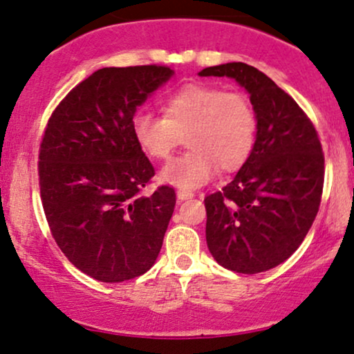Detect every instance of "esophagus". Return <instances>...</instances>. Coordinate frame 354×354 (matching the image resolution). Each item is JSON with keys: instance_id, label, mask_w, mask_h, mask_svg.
Listing matches in <instances>:
<instances>
[{"instance_id": "obj_1", "label": "esophagus", "mask_w": 354, "mask_h": 354, "mask_svg": "<svg viewBox=\"0 0 354 354\" xmlns=\"http://www.w3.org/2000/svg\"><path fill=\"white\" fill-rule=\"evenodd\" d=\"M176 196H178V200H191V198L194 196L193 193H191V191H185V189H178L176 191Z\"/></svg>"}]
</instances>
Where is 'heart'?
I'll return each mask as SVG.
<instances>
[{
  "mask_svg": "<svg viewBox=\"0 0 354 354\" xmlns=\"http://www.w3.org/2000/svg\"><path fill=\"white\" fill-rule=\"evenodd\" d=\"M165 116L138 111L133 136L145 154L165 160L186 135L189 151L161 169V180L185 191L205 186L223 171L241 168L256 141V116L250 100L209 84H188L163 103Z\"/></svg>",
  "mask_w": 354,
  "mask_h": 354,
  "instance_id": "b5f03b06",
  "label": "heart"
}]
</instances>
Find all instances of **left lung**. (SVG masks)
<instances>
[{
	"mask_svg": "<svg viewBox=\"0 0 354 354\" xmlns=\"http://www.w3.org/2000/svg\"><path fill=\"white\" fill-rule=\"evenodd\" d=\"M250 95L256 141L246 163L221 191L205 198L206 243L223 268L256 274L298 250L319 209L324 156L315 126L288 93L246 63L209 66Z\"/></svg>",
	"mask_w": 354,
	"mask_h": 354,
	"instance_id": "left-lung-1",
	"label": "left lung"
}]
</instances>
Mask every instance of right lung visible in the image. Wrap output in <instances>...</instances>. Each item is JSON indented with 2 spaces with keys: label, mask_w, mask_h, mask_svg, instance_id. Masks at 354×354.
Returning <instances> with one entry per match:
<instances>
[{
  "label": "right lung",
  "mask_w": 354,
  "mask_h": 354,
  "mask_svg": "<svg viewBox=\"0 0 354 354\" xmlns=\"http://www.w3.org/2000/svg\"><path fill=\"white\" fill-rule=\"evenodd\" d=\"M174 75L168 66L101 68L55 109L41 148L39 186L53 238L84 274L121 283L149 270L176 194L141 188L154 168L133 136L136 109Z\"/></svg>",
  "instance_id": "1"
}]
</instances>
